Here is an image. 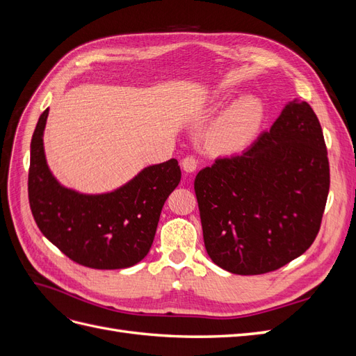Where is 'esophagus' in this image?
Listing matches in <instances>:
<instances>
[{"label":"esophagus","mask_w":356,"mask_h":356,"mask_svg":"<svg viewBox=\"0 0 356 356\" xmlns=\"http://www.w3.org/2000/svg\"><path fill=\"white\" fill-rule=\"evenodd\" d=\"M181 165H182V169H184L186 172H195L197 169L199 160L193 156H187L184 160H182Z\"/></svg>","instance_id":"34e87169"}]
</instances>
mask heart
Instances as JSON below:
<instances>
[{
    "mask_svg": "<svg viewBox=\"0 0 356 356\" xmlns=\"http://www.w3.org/2000/svg\"><path fill=\"white\" fill-rule=\"evenodd\" d=\"M263 117L261 105L254 98L234 102L215 123L212 138L222 152H236L242 148L260 126Z\"/></svg>",
    "mask_w": 356,
    "mask_h": 356,
    "instance_id": "b5f03b06",
    "label": "heart"
}]
</instances>
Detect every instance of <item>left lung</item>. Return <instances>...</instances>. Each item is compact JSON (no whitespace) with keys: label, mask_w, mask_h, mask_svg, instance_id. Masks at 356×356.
Here are the masks:
<instances>
[{"label":"left lung","mask_w":356,"mask_h":356,"mask_svg":"<svg viewBox=\"0 0 356 356\" xmlns=\"http://www.w3.org/2000/svg\"><path fill=\"white\" fill-rule=\"evenodd\" d=\"M330 190L324 134L310 105L285 104L242 154L217 159L195 179L211 260L234 275H261L314 243Z\"/></svg>","instance_id":"obj_1"}]
</instances>
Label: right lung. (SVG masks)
<instances>
[{
    "instance_id": "add662e5",
    "label": "right lung",
    "mask_w": 356,
    "mask_h": 356,
    "mask_svg": "<svg viewBox=\"0 0 356 356\" xmlns=\"http://www.w3.org/2000/svg\"><path fill=\"white\" fill-rule=\"evenodd\" d=\"M49 108L31 141L29 204L41 233L72 261L99 270L132 267L153 245L160 212L181 181L177 159L144 168L113 191L80 193L56 179L47 165Z\"/></svg>"
}]
</instances>
